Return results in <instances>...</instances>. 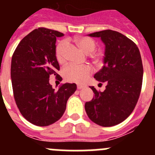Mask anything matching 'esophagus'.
I'll use <instances>...</instances> for the list:
<instances>
[{
	"label": "esophagus",
	"instance_id": "34e87169",
	"mask_svg": "<svg viewBox=\"0 0 155 155\" xmlns=\"http://www.w3.org/2000/svg\"><path fill=\"white\" fill-rule=\"evenodd\" d=\"M83 87H85V85H79V84H78L77 85V89H82V88H83Z\"/></svg>",
	"mask_w": 155,
	"mask_h": 155
}]
</instances>
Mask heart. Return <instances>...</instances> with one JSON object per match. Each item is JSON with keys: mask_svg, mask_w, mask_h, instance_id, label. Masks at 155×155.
Instances as JSON below:
<instances>
[{"mask_svg": "<svg viewBox=\"0 0 155 155\" xmlns=\"http://www.w3.org/2000/svg\"><path fill=\"white\" fill-rule=\"evenodd\" d=\"M76 42L85 52L91 53L94 51L96 48V42L92 38L88 37H82L76 39ZM66 46V41L62 40L55 48V55L59 62L64 61V48ZM94 61L98 65H101L104 59V54L102 53L95 54L91 56ZM63 76L66 80L69 82H84L88 78V76L93 73V68L89 64L78 65L75 64H70L63 69Z\"/></svg>", "mask_w": 155, "mask_h": 155, "instance_id": "b5f03b06", "label": "heart"}]
</instances>
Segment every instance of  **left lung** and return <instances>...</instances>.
I'll return each mask as SVG.
<instances>
[{"label": "left lung", "instance_id": "obj_1", "mask_svg": "<svg viewBox=\"0 0 155 155\" xmlns=\"http://www.w3.org/2000/svg\"><path fill=\"white\" fill-rule=\"evenodd\" d=\"M89 36L101 37L106 46L104 65L94 77L107 85L103 92L90 87L94 97L85 103V109L95 124L115 126L132 113L140 97L143 76L140 50L134 42L118 31L104 30Z\"/></svg>", "mask_w": 155, "mask_h": 155}]
</instances>
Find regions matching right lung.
<instances>
[{"instance_id": "right-lung-1", "label": "right lung", "mask_w": 155, "mask_h": 155, "mask_svg": "<svg viewBox=\"0 0 155 155\" xmlns=\"http://www.w3.org/2000/svg\"><path fill=\"white\" fill-rule=\"evenodd\" d=\"M64 34L39 28L20 41L11 61V79L15 104L22 116L34 125L48 126L58 121L68 98L76 91L75 83H65L58 91L49 76L60 66L55 55L56 37Z\"/></svg>"}]
</instances>
